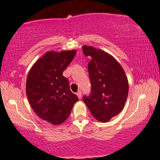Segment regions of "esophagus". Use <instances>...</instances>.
<instances>
[{"label": "esophagus", "mask_w": 160, "mask_h": 160, "mask_svg": "<svg viewBox=\"0 0 160 160\" xmlns=\"http://www.w3.org/2000/svg\"><path fill=\"white\" fill-rule=\"evenodd\" d=\"M76 95L77 96H78V98H79V99H81L82 98V92L81 91H78L76 92Z\"/></svg>", "instance_id": "1"}]
</instances>
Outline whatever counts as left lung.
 <instances>
[{
    "label": "left lung",
    "mask_w": 160,
    "mask_h": 160,
    "mask_svg": "<svg viewBox=\"0 0 160 160\" xmlns=\"http://www.w3.org/2000/svg\"><path fill=\"white\" fill-rule=\"evenodd\" d=\"M85 56H90L88 71L91 94L83 100L91 114L102 122L110 121L123 109L129 84L121 64L109 53L92 46L82 47Z\"/></svg>",
    "instance_id": "8db88e82"
}]
</instances>
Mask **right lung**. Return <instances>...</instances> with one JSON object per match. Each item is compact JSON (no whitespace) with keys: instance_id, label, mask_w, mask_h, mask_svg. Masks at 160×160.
<instances>
[{"instance_id":"right-lung-1","label":"right lung","mask_w":160,"mask_h":160,"mask_svg":"<svg viewBox=\"0 0 160 160\" xmlns=\"http://www.w3.org/2000/svg\"><path fill=\"white\" fill-rule=\"evenodd\" d=\"M76 50L48 51L35 62L27 75L26 92L29 104L41 119L60 125L70 116L78 98L70 89L63 72Z\"/></svg>"}]
</instances>
